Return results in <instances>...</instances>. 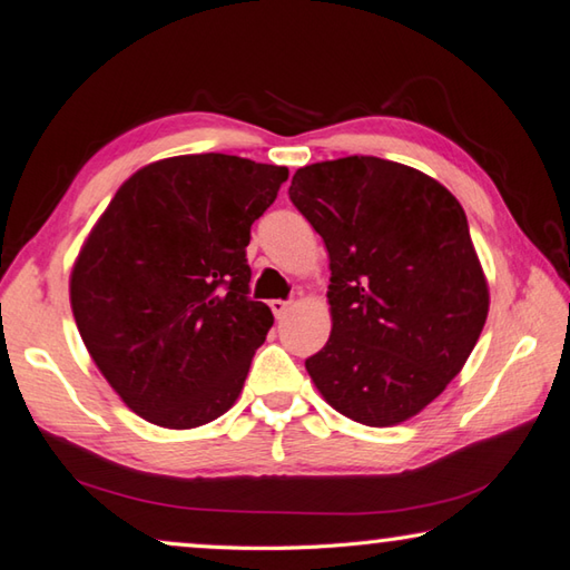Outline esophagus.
<instances>
[{"instance_id": "obj_1", "label": "esophagus", "mask_w": 570, "mask_h": 570, "mask_svg": "<svg viewBox=\"0 0 570 570\" xmlns=\"http://www.w3.org/2000/svg\"><path fill=\"white\" fill-rule=\"evenodd\" d=\"M272 311H274V316L276 318H284L286 316V311L292 308V301H282V298H276V301H272Z\"/></svg>"}]
</instances>
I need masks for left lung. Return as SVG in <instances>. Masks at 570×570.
Masks as SVG:
<instances>
[{
	"instance_id": "8db88e82",
	"label": "left lung",
	"mask_w": 570,
	"mask_h": 570,
	"mask_svg": "<svg viewBox=\"0 0 570 570\" xmlns=\"http://www.w3.org/2000/svg\"><path fill=\"white\" fill-rule=\"evenodd\" d=\"M288 197L331 259V338L306 361L323 400L367 428L425 410L462 371L489 286L462 205L373 155L298 167Z\"/></svg>"
}]
</instances>
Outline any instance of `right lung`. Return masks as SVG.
Returning <instances> with one entry per match:
<instances>
[{
	"label": "right lung",
	"mask_w": 570,
	"mask_h": 570,
	"mask_svg": "<svg viewBox=\"0 0 570 570\" xmlns=\"http://www.w3.org/2000/svg\"><path fill=\"white\" fill-rule=\"evenodd\" d=\"M288 170L237 155L140 167L71 272V311L98 371L136 415L207 425L237 403L274 316L249 298L247 244Z\"/></svg>",
	"instance_id": "obj_1"
}]
</instances>
